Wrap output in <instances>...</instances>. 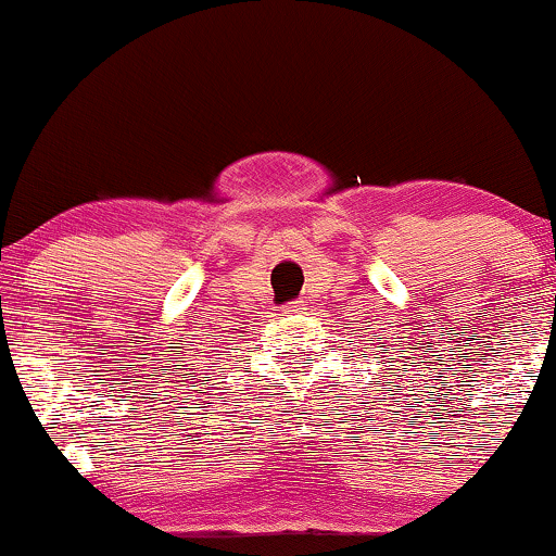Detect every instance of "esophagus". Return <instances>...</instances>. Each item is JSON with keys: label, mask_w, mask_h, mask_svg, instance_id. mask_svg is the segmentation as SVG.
I'll return each instance as SVG.
<instances>
[{"label": "esophagus", "mask_w": 556, "mask_h": 556, "mask_svg": "<svg viewBox=\"0 0 556 556\" xmlns=\"http://www.w3.org/2000/svg\"><path fill=\"white\" fill-rule=\"evenodd\" d=\"M281 312H285V315H302L304 304L302 302H289V304H285V307H281Z\"/></svg>", "instance_id": "obj_1"}]
</instances>
